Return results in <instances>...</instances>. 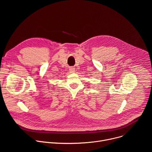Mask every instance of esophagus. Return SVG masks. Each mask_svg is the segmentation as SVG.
<instances>
[{"label": "esophagus", "mask_w": 152, "mask_h": 152, "mask_svg": "<svg viewBox=\"0 0 152 152\" xmlns=\"http://www.w3.org/2000/svg\"><path fill=\"white\" fill-rule=\"evenodd\" d=\"M70 72L71 73H74L75 72V69L74 67H71L70 68Z\"/></svg>", "instance_id": "obj_1"}]
</instances>
